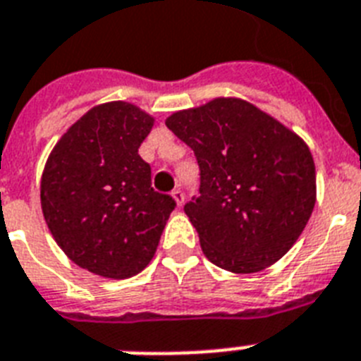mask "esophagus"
Masks as SVG:
<instances>
[{
  "instance_id": "1",
  "label": "esophagus",
  "mask_w": 361,
  "mask_h": 361,
  "mask_svg": "<svg viewBox=\"0 0 361 361\" xmlns=\"http://www.w3.org/2000/svg\"><path fill=\"white\" fill-rule=\"evenodd\" d=\"M172 198H174V200H176V206H178V207L183 206V202H185V195H183V192H181L180 189L172 190Z\"/></svg>"
}]
</instances>
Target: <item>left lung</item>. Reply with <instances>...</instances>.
<instances>
[{
	"instance_id": "8db88e82",
	"label": "left lung",
	"mask_w": 361,
	"mask_h": 361,
	"mask_svg": "<svg viewBox=\"0 0 361 361\" xmlns=\"http://www.w3.org/2000/svg\"><path fill=\"white\" fill-rule=\"evenodd\" d=\"M165 124L200 165V196L185 213L207 259L250 274L286 256L317 200L315 163L302 137L233 96L176 111Z\"/></svg>"
}]
</instances>
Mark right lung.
<instances>
[{
	"mask_svg": "<svg viewBox=\"0 0 361 361\" xmlns=\"http://www.w3.org/2000/svg\"><path fill=\"white\" fill-rule=\"evenodd\" d=\"M154 122L130 102L99 104L70 126L44 165V221L61 250L92 274H139L176 207L172 196L154 190L139 155Z\"/></svg>",
	"mask_w": 361,
	"mask_h": 361,
	"instance_id": "1",
	"label": "right lung"
}]
</instances>
